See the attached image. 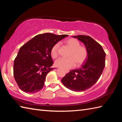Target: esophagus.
Returning a JSON list of instances; mask_svg holds the SVG:
<instances>
[{"label":"esophagus","instance_id":"1","mask_svg":"<svg viewBox=\"0 0 122 122\" xmlns=\"http://www.w3.org/2000/svg\"><path fill=\"white\" fill-rule=\"evenodd\" d=\"M66 73H68V71H66Z\"/></svg>","mask_w":122,"mask_h":122}]
</instances>
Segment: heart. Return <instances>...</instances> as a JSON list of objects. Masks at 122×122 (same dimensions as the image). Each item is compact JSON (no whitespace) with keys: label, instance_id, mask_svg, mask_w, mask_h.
I'll return each instance as SVG.
<instances>
[{"label":"heart","instance_id":"heart-1","mask_svg":"<svg viewBox=\"0 0 122 122\" xmlns=\"http://www.w3.org/2000/svg\"><path fill=\"white\" fill-rule=\"evenodd\" d=\"M65 44L71 49L69 55L70 57L57 59L55 61V65L62 69H68L74 67L76 63L78 66L83 64L86 60L88 56L86 48L80 46L79 41L75 39L67 40L65 41ZM59 46V43H57L53 46L51 50V54L53 57H56L57 56Z\"/></svg>","mask_w":122,"mask_h":122}]
</instances>
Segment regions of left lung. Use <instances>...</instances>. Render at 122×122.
Here are the masks:
<instances>
[{
  "label": "left lung",
  "mask_w": 122,
  "mask_h": 122,
  "mask_svg": "<svg viewBox=\"0 0 122 122\" xmlns=\"http://www.w3.org/2000/svg\"><path fill=\"white\" fill-rule=\"evenodd\" d=\"M85 44L88 52L86 62L79 69L72 70L61 79L66 88L81 92L90 88L99 80L105 67L106 54L102 46L89 36H73Z\"/></svg>",
  "instance_id": "8db88e82"
}]
</instances>
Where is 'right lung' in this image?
Listing matches in <instances>:
<instances>
[{
  "instance_id": "right-lung-1",
  "label": "right lung",
  "mask_w": 122,
  "mask_h": 122,
  "mask_svg": "<svg viewBox=\"0 0 122 122\" xmlns=\"http://www.w3.org/2000/svg\"><path fill=\"white\" fill-rule=\"evenodd\" d=\"M50 33L37 35L19 51L13 64V75L19 87L28 93L40 91L47 74L53 69L51 50L59 41L68 36Z\"/></svg>"
}]
</instances>
